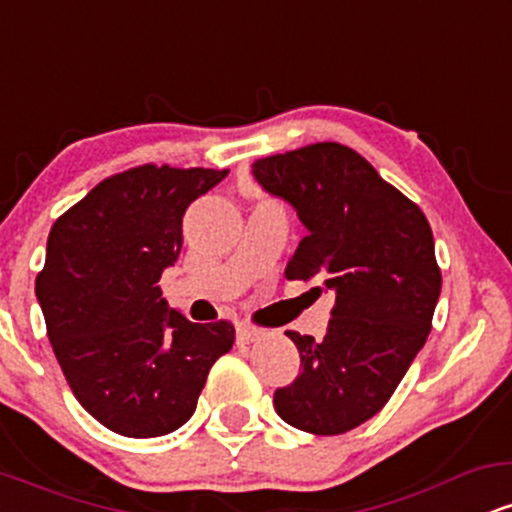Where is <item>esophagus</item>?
<instances>
[{
	"mask_svg": "<svg viewBox=\"0 0 512 512\" xmlns=\"http://www.w3.org/2000/svg\"><path fill=\"white\" fill-rule=\"evenodd\" d=\"M236 332H238V344H240V346H245V344H252V342H257V339L262 337V330H260V327L245 325V322H240Z\"/></svg>",
	"mask_w": 512,
	"mask_h": 512,
	"instance_id": "obj_1",
	"label": "esophagus"
}]
</instances>
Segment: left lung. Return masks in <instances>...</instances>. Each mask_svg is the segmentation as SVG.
Returning <instances> with one entry per match:
<instances>
[{"mask_svg": "<svg viewBox=\"0 0 512 512\" xmlns=\"http://www.w3.org/2000/svg\"><path fill=\"white\" fill-rule=\"evenodd\" d=\"M267 192L308 228L286 279L334 291L325 339L289 330L301 373L276 387V414L315 436H339L385 407L426 344L440 267L424 211L337 142L308 144L252 163Z\"/></svg>", "mask_w": 512, "mask_h": 512, "instance_id": "1", "label": "left lung"}]
</instances>
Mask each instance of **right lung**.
<instances>
[{
  "mask_svg": "<svg viewBox=\"0 0 512 512\" xmlns=\"http://www.w3.org/2000/svg\"><path fill=\"white\" fill-rule=\"evenodd\" d=\"M228 170L144 163L98 182L52 226L35 296L74 397L105 428L156 438L195 414L228 320L197 325L161 298L185 209Z\"/></svg>",
  "mask_w": 512,
  "mask_h": 512,
  "instance_id": "add662e5",
  "label": "right lung"
}]
</instances>
